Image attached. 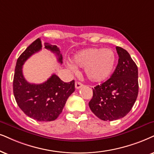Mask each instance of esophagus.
Masks as SVG:
<instances>
[{
	"mask_svg": "<svg viewBox=\"0 0 154 154\" xmlns=\"http://www.w3.org/2000/svg\"><path fill=\"white\" fill-rule=\"evenodd\" d=\"M82 86H83V85L81 82H75V88L76 89L81 88Z\"/></svg>",
	"mask_w": 154,
	"mask_h": 154,
	"instance_id": "obj_1",
	"label": "esophagus"
}]
</instances>
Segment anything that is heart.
<instances>
[{"mask_svg":"<svg viewBox=\"0 0 154 154\" xmlns=\"http://www.w3.org/2000/svg\"><path fill=\"white\" fill-rule=\"evenodd\" d=\"M74 64L77 67L85 68L87 78L92 82L99 83L107 79L114 69L116 55L111 49L88 48L82 50L73 57ZM72 70L77 68L72 64L69 65Z\"/></svg>","mask_w":154,"mask_h":154,"instance_id":"obj_1","label":"heart"}]
</instances>
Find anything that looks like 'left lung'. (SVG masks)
<instances>
[{
	"instance_id": "left-lung-1",
	"label": "left lung",
	"mask_w": 154,
	"mask_h": 154,
	"mask_svg": "<svg viewBox=\"0 0 154 154\" xmlns=\"http://www.w3.org/2000/svg\"><path fill=\"white\" fill-rule=\"evenodd\" d=\"M118 65L112 77L93 89L90 109L104 121L123 118L131 111L139 92L138 67L129 52L116 47Z\"/></svg>"
}]
</instances>
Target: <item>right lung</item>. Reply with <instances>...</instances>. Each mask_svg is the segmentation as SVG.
<instances>
[{"instance_id":"obj_1","label":"right lung","mask_w":154,"mask_h":154,"mask_svg":"<svg viewBox=\"0 0 154 154\" xmlns=\"http://www.w3.org/2000/svg\"><path fill=\"white\" fill-rule=\"evenodd\" d=\"M43 45L56 54L60 63H63V56L57 46L48 42ZM42 48L41 40L38 38L18 57L13 82V94L18 106L27 116L38 122H51L61 114L68 97L75 91V80L64 82L53 74L42 84L27 82L23 75V64Z\"/></svg>"}]
</instances>
